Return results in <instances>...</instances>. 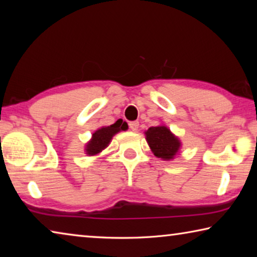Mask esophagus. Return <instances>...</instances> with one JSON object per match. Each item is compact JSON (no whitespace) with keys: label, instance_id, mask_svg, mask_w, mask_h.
<instances>
[{"label":"esophagus","instance_id":"1","mask_svg":"<svg viewBox=\"0 0 257 257\" xmlns=\"http://www.w3.org/2000/svg\"><path fill=\"white\" fill-rule=\"evenodd\" d=\"M139 127V122L138 121H133V122L129 123V128L133 130V132H137Z\"/></svg>","mask_w":257,"mask_h":257}]
</instances>
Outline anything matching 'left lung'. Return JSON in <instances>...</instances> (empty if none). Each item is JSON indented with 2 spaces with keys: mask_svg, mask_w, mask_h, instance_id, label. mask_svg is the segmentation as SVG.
Wrapping results in <instances>:
<instances>
[{
  "mask_svg": "<svg viewBox=\"0 0 257 257\" xmlns=\"http://www.w3.org/2000/svg\"><path fill=\"white\" fill-rule=\"evenodd\" d=\"M146 142L153 154L163 161H171L179 154L181 142L167 125L151 127L145 132Z\"/></svg>",
  "mask_w": 257,
  "mask_h": 257,
  "instance_id": "obj_1",
  "label": "left lung"
}]
</instances>
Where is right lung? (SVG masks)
Returning <instances> with one entry per match:
<instances>
[{
  "mask_svg": "<svg viewBox=\"0 0 257 257\" xmlns=\"http://www.w3.org/2000/svg\"><path fill=\"white\" fill-rule=\"evenodd\" d=\"M128 127L124 122H119L116 121L115 123L107 127H101L98 128L96 132H94L92 135L89 142L86 143L85 152L88 156H95L98 155L102 151H104L110 144L113 136L115 134H118L121 130H127Z\"/></svg>",
  "mask_w": 257,
  "mask_h": 257,
  "instance_id": "right-lung-1",
  "label": "right lung"
}]
</instances>
